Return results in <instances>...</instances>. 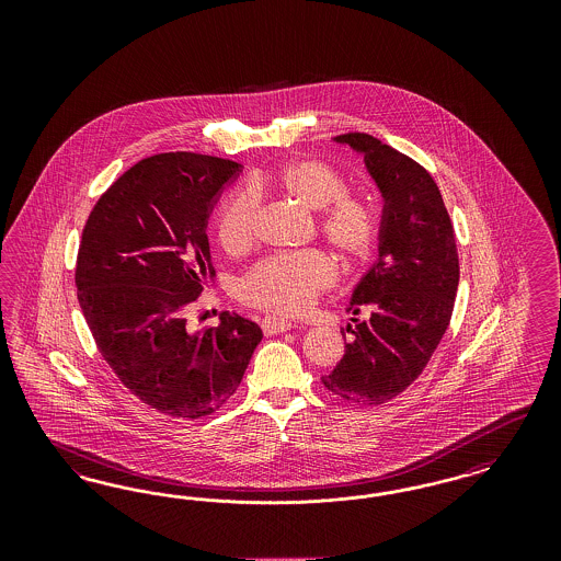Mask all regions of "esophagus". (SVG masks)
<instances>
[{
	"label": "esophagus",
	"instance_id": "1",
	"mask_svg": "<svg viewBox=\"0 0 561 561\" xmlns=\"http://www.w3.org/2000/svg\"><path fill=\"white\" fill-rule=\"evenodd\" d=\"M261 328H263V332L267 336H271V334H279V332H286V330H293L294 323L290 320H284V318L267 316L265 320L261 321Z\"/></svg>",
	"mask_w": 561,
	"mask_h": 561
}]
</instances>
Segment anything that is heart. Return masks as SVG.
Segmentation results:
<instances>
[{
  "label": "heart",
  "instance_id": "1",
  "mask_svg": "<svg viewBox=\"0 0 561 561\" xmlns=\"http://www.w3.org/2000/svg\"><path fill=\"white\" fill-rule=\"evenodd\" d=\"M263 185L298 202L318 218L323 240L348 265L366 263L382 231V213L373 197L347 195L345 176L321 160L288 161ZM261 202L254 188H236L216 214V238L229 254L245 252L259 231ZM336 277L332 259L321 250L277 254L261 261L241 277L238 294L245 305L284 316L302 313Z\"/></svg>",
  "mask_w": 561,
  "mask_h": 561
}]
</instances>
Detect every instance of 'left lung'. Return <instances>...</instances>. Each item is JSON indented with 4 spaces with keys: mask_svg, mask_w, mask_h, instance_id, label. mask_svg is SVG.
I'll return each mask as SVG.
<instances>
[{
    "mask_svg": "<svg viewBox=\"0 0 561 561\" xmlns=\"http://www.w3.org/2000/svg\"><path fill=\"white\" fill-rule=\"evenodd\" d=\"M334 140L364 156L382 195V231L378 259L348 307L353 316L366 307L370 318H353V341L321 382L336 398L376 405L421 376L448 330L458 288L456 240L442 193L421 163L370 134Z\"/></svg>",
    "mask_w": 561,
    "mask_h": 561,
    "instance_id": "obj_1",
    "label": "left lung"
}]
</instances>
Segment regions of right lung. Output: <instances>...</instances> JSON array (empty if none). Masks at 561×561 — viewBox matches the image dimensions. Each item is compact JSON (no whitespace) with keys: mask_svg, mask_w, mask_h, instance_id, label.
I'll return each instance as SVG.
<instances>
[{"mask_svg":"<svg viewBox=\"0 0 561 561\" xmlns=\"http://www.w3.org/2000/svg\"><path fill=\"white\" fill-rule=\"evenodd\" d=\"M241 163L161 153L134 163L101 195L81 233V313L117 378L174 419L216 412L240 387L263 339L254 321L222 311L188 332L183 309L214 275L208 218Z\"/></svg>","mask_w":561,"mask_h":561,"instance_id":"add662e5","label":"right lung"}]
</instances>
